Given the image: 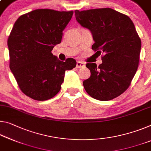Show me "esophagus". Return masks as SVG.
<instances>
[{
	"instance_id": "obj_1",
	"label": "esophagus",
	"mask_w": 151,
	"mask_h": 151,
	"mask_svg": "<svg viewBox=\"0 0 151 151\" xmlns=\"http://www.w3.org/2000/svg\"><path fill=\"white\" fill-rule=\"evenodd\" d=\"M85 66V64L84 63H83V62L77 61V63H76V68H83V67H84Z\"/></svg>"
}]
</instances>
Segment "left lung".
<instances>
[{"label": "left lung", "instance_id": "left-lung-1", "mask_svg": "<svg viewBox=\"0 0 151 151\" xmlns=\"http://www.w3.org/2000/svg\"><path fill=\"white\" fill-rule=\"evenodd\" d=\"M76 19L88 29L102 64L87 63L91 76L83 82L91 97L109 101L126 91L138 69L141 41L129 17L110 8L75 11ZM95 53V54H96Z\"/></svg>", "mask_w": 151, "mask_h": 151}]
</instances>
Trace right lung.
<instances>
[{
	"instance_id": "right-lung-1",
	"label": "right lung",
	"mask_w": 151,
	"mask_h": 151,
	"mask_svg": "<svg viewBox=\"0 0 151 151\" xmlns=\"http://www.w3.org/2000/svg\"><path fill=\"white\" fill-rule=\"evenodd\" d=\"M73 11L37 9L20 16L8 38L9 67L24 94L37 101L54 97L75 59L60 61L52 53L61 42Z\"/></svg>"
}]
</instances>
